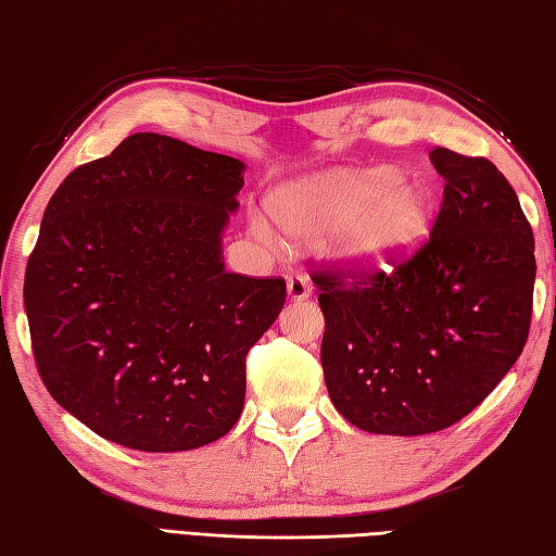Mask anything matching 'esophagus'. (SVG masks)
<instances>
[{
	"label": "esophagus",
	"instance_id": "1",
	"mask_svg": "<svg viewBox=\"0 0 556 556\" xmlns=\"http://www.w3.org/2000/svg\"><path fill=\"white\" fill-rule=\"evenodd\" d=\"M309 278L304 274H290L288 276V294L292 300H307L309 298Z\"/></svg>",
	"mask_w": 556,
	"mask_h": 556
}]
</instances>
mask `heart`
<instances>
[{
	"label": "heart",
	"mask_w": 556,
	"mask_h": 556,
	"mask_svg": "<svg viewBox=\"0 0 556 556\" xmlns=\"http://www.w3.org/2000/svg\"><path fill=\"white\" fill-rule=\"evenodd\" d=\"M276 215L302 237L333 230L336 252L355 266L387 268L425 244L434 206L425 189L391 182L387 173H328L282 191ZM254 232L274 237L266 220H254Z\"/></svg>",
	"instance_id": "obj_1"
}]
</instances>
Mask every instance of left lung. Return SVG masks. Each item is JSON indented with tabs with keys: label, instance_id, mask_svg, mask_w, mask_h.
I'll return each instance as SVG.
<instances>
[{
	"label": "left lung",
	"instance_id": "obj_1",
	"mask_svg": "<svg viewBox=\"0 0 556 556\" xmlns=\"http://www.w3.org/2000/svg\"><path fill=\"white\" fill-rule=\"evenodd\" d=\"M444 199L429 240L387 270L321 264V367L348 422L371 434L441 432L472 413L523 353L535 240L486 157L429 153Z\"/></svg>",
	"mask_w": 556,
	"mask_h": 556
}]
</instances>
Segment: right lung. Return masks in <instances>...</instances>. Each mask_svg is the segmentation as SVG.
Instances as JSON below:
<instances>
[{
  "label": "right lung",
  "instance_id": "obj_1",
  "mask_svg": "<svg viewBox=\"0 0 556 556\" xmlns=\"http://www.w3.org/2000/svg\"><path fill=\"white\" fill-rule=\"evenodd\" d=\"M242 169L141 131L45 208L24 282L33 355L52 399L103 439L189 451L240 420L247 353L288 294L282 278L225 270Z\"/></svg>",
  "mask_w": 556,
  "mask_h": 556
}]
</instances>
